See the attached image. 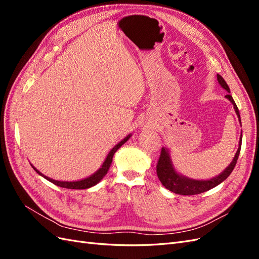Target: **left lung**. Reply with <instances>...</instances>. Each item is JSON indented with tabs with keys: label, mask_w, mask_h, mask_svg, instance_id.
Listing matches in <instances>:
<instances>
[{
	"label": "left lung",
	"mask_w": 259,
	"mask_h": 259,
	"mask_svg": "<svg viewBox=\"0 0 259 259\" xmlns=\"http://www.w3.org/2000/svg\"><path fill=\"white\" fill-rule=\"evenodd\" d=\"M217 80H218L219 84H221L223 88L229 93L226 95V98H228L232 103L234 110H236L239 120H240V123H241L239 109H238L236 103H234L232 96L230 95V90H229L228 84L226 83L224 77L219 74H217ZM241 145H242V138H240L238 151H237L236 155H234V158H233L232 162L230 163V165L227 167L221 175H218L217 177H214L209 180H193V179H189V178L179 175L174 169L173 165H171L169 154L165 148H162L160 158L158 160V163H156V174H158V177L160 179V182L162 183V185L165 187L166 189H168L169 191L174 192V193L182 194V195H194V194L205 192V191L211 189V188L218 186L219 184H222L224 180L232 173V170H233L234 166H236L238 158H239Z\"/></svg>",
	"instance_id": "8db88e82"
}]
</instances>
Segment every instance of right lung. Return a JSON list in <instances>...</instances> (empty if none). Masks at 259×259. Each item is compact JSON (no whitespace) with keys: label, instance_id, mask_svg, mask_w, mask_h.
<instances>
[{"label":"right lung","instance_id":"add662e5","mask_svg":"<svg viewBox=\"0 0 259 259\" xmlns=\"http://www.w3.org/2000/svg\"><path fill=\"white\" fill-rule=\"evenodd\" d=\"M131 137V135H128L127 137H125L122 142H120L119 144H117L112 150L109 152L107 159L105 160L103 166H101L95 174H93L91 177H88L85 179H82V180H79V182H58V180H54L52 178H49L48 176H44L42 173H40L35 167H33L35 169V171H37L38 174H40L41 176H43L45 179H48L49 182L53 183L54 185L56 186H59V187H62V188H67V189H88V188H91L93 186H95L96 184H98L101 179L104 178V176L107 174V171L109 169V167H110L111 165V162H112V158H113V154L115 153V151L119 149L124 143H126L128 138Z\"/></svg>","mask_w":259,"mask_h":259}]
</instances>
